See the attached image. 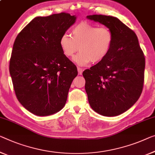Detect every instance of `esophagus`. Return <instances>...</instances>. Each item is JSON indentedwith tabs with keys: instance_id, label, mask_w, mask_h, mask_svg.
<instances>
[{
	"instance_id": "esophagus-1",
	"label": "esophagus",
	"mask_w": 155,
	"mask_h": 155,
	"mask_svg": "<svg viewBox=\"0 0 155 155\" xmlns=\"http://www.w3.org/2000/svg\"><path fill=\"white\" fill-rule=\"evenodd\" d=\"M77 70H78V73L79 75H81L82 73H83V71H84V69L83 68H77Z\"/></svg>"
}]
</instances>
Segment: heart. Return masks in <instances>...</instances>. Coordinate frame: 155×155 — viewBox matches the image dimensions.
Segmentation results:
<instances>
[{
    "label": "heart",
    "instance_id": "1",
    "mask_svg": "<svg viewBox=\"0 0 155 155\" xmlns=\"http://www.w3.org/2000/svg\"><path fill=\"white\" fill-rule=\"evenodd\" d=\"M71 37L64 33L61 37L59 45L63 54L73 58L81 66L91 62L97 63L104 61L109 54L114 42V33L107 26L98 27L87 21L76 24L71 31Z\"/></svg>",
    "mask_w": 155,
    "mask_h": 155
}]
</instances>
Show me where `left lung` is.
<instances>
[{"mask_svg": "<svg viewBox=\"0 0 155 155\" xmlns=\"http://www.w3.org/2000/svg\"><path fill=\"white\" fill-rule=\"evenodd\" d=\"M114 33L112 48L107 58L84 71L85 88L90 105L104 116H116L137 102L144 83L145 56L137 35L116 17L94 15Z\"/></svg>", "mask_w": 155, "mask_h": 155, "instance_id": "left-lung-1", "label": "left lung"}]
</instances>
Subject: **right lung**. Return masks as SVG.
<instances>
[{
	"label": "right lung",
	"mask_w": 155,
	"mask_h": 155,
	"mask_svg": "<svg viewBox=\"0 0 155 155\" xmlns=\"http://www.w3.org/2000/svg\"><path fill=\"white\" fill-rule=\"evenodd\" d=\"M75 20L65 12L35 17L15 39L10 73L17 100L32 114L52 115L65 104L78 71L59 40Z\"/></svg>",
	"instance_id": "right-lung-1"
}]
</instances>
